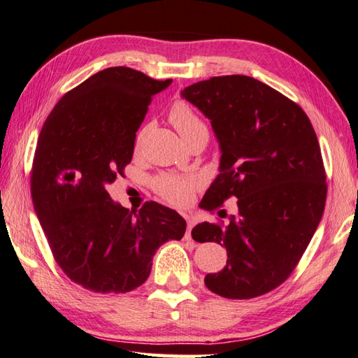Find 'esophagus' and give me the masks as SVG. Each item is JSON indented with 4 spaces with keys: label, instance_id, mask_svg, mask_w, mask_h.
Listing matches in <instances>:
<instances>
[{
    "label": "esophagus",
    "instance_id": "obj_1",
    "mask_svg": "<svg viewBox=\"0 0 358 358\" xmlns=\"http://www.w3.org/2000/svg\"><path fill=\"white\" fill-rule=\"evenodd\" d=\"M187 220V233H185V239H192V229L194 227V220L189 216H185Z\"/></svg>",
    "mask_w": 358,
    "mask_h": 358
}]
</instances>
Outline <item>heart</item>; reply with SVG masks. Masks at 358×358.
<instances>
[{
    "instance_id": "heart-1",
    "label": "heart",
    "mask_w": 358,
    "mask_h": 358,
    "mask_svg": "<svg viewBox=\"0 0 358 358\" xmlns=\"http://www.w3.org/2000/svg\"><path fill=\"white\" fill-rule=\"evenodd\" d=\"M169 119L173 123V127L176 128L179 136L184 138L185 143L198 136H208L206 122L187 103H184V101H176L171 106ZM138 141H141V136L137 138V143ZM155 189L160 198H164L170 203H174V206H185L192 199V194L194 192V180L189 178L174 176V174H162V176L156 178Z\"/></svg>"
}]
</instances>
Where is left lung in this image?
<instances>
[{
    "label": "left lung",
    "mask_w": 358,
    "mask_h": 358,
    "mask_svg": "<svg viewBox=\"0 0 358 358\" xmlns=\"http://www.w3.org/2000/svg\"><path fill=\"white\" fill-rule=\"evenodd\" d=\"M180 96L210 119L222 152L199 206L215 211L238 198L229 225L192 231L227 249V266L203 281L231 300L264 295L294 272L322 221L327 184L315 131L295 101L247 76L211 77Z\"/></svg>",
    "instance_id": "left-lung-1"
}]
</instances>
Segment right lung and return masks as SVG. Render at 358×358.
Here are the masks:
<instances>
[{
  "mask_svg": "<svg viewBox=\"0 0 358 358\" xmlns=\"http://www.w3.org/2000/svg\"><path fill=\"white\" fill-rule=\"evenodd\" d=\"M170 83L108 68L64 94L43 125L32 202L57 264L87 290L127 294L142 286L159 247L185 233L178 211L155 201L128 210L106 192L133 159L152 96Z\"/></svg>",
  "mask_w": 358,
  "mask_h": 358,
  "instance_id": "1",
  "label": "right lung"
}]
</instances>
